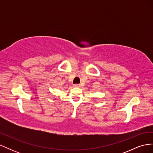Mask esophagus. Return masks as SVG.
Wrapping results in <instances>:
<instances>
[{
    "label": "esophagus",
    "instance_id": "1",
    "mask_svg": "<svg viewBox=\"0 0 153 153\" xmlns=\"http://www.w3.org/2000/svg\"><path fill=\"white\" fill-rule=\"evenodd\" d=\"M74 87H80V84H75L74 85Z\"/></svg>",
    "mask_w": 153,
    "mask_h": 153
}]
</instances>
